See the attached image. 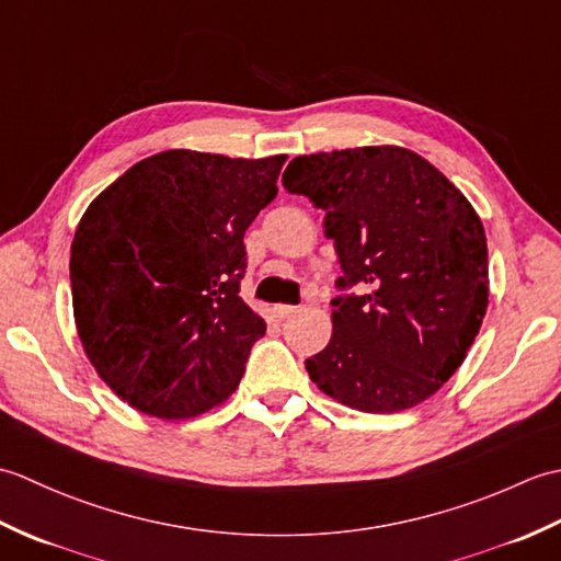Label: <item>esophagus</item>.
<instances>
[{
  "label": "esophagus",
  "mask_w": 561,
  "mask_h": 561,
  "mask_svg": "<svg viewBox=\"0 0 561 561\" xmlns=\"http://www.w3.org/2000/svg\"><path fill=\"white\" fill-rule=\"evenodd\" d=\"M274 313H277V318H279V320H287V318H291V316L299 313V306L279 304V306H274Z\"/></svg>",
  "instance_id": "1"
}]
</instances>
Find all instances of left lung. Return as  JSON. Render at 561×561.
<instances>
[{
    "instance_id": "left-lung-1",
    "label": "left lung",
    "mask_w": 561,
    "mask_h": 561,
    "mask_svg": "<svg viewBox=\"0 0 561 561\" xmlns=\"http://www.w3.org/2000/svg\"><path fill=\"white\" fill-rule=\"evenodd\" d=\"M284 187L325 211L342 274L332 337L306 359L347 408H414L456 374L486 313V238L448 178L402 147L296 157Z\"/></svg>"
}]
</instances>
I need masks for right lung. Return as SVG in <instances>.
Returning a JSON list of instances; mask_svg holds the SVG:
<instances>
[{"instance_id":"1","label":"right lung","mask_w":561,"mask_h":561,"mask_svg":"<svg viewBox=\"0 0 561 561\" xmlns=\"http://www.w3.org/2000/svg\"><path fill=\"white\" fill-rule=\"evenodd\" d=\"M284 161L161 151L81 217L69 260L79 337L99 376L139 412L190 420L236 390L265 335L238 296L243 236L277 195Z\"/></svg>"}]
</instances>
